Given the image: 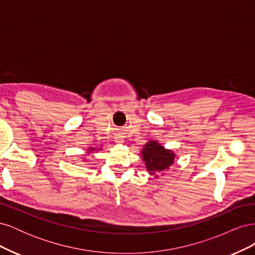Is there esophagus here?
Listing matches in <instances>:
<instances>
[{"label": "esophagus", "instance_id": "esophagus-1", "mask_svg": "<svg viewBox=\"0 0 255 255\" xmlns=\"http://www.w3.org/2000/svg\"><path fill=\"white\" fill-rule=\"evenodd\" d=\"M115 141L117 142V143H121L122 142V138H121V136H117L115 138Z\"/></svg>", "mask_w": 255, "mask_h": 255}]
</instances>
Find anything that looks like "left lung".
<instances>
[{
    "instance_id": "8db88e82",
    "label": "left lung",
    "mask_w": 255,
    "mask_h": 255,
    "mask_svg": "<svg viewBox=\"0 0 255 255\" xmlns=\"http://www.w3.org/2000/svg\"><path fill=\"white\" fill-rule=\"evenodd\" d=\"M141 156L146 170L150 174L158 177V172L168 170L169 167L173 165L175 154L171 150L165 149L157 141L151 140L144 144L141 150Z\"/></svg>"
}]
</instances>
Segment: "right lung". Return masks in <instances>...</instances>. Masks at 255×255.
Listing matches in <instances>:
<instances>
[{
  "label": "right lung",
  "mask_w": 255,
  "mask_h": 255,
  "mask_svg": "<svg viewBox=\"0 0 255 255\" xmlns=\"http://www.w3.org/2000/svg\"><path fill=\"white\" fill-rule=\"evenodd\" d=\"M88 149H89V150H87V151H88V153H92V151H95V150H96L95 148H88ZM97 151H98V150H97Z\"/></svg>",
  "instance_id": "right-lung-1"
}]
</instances>
